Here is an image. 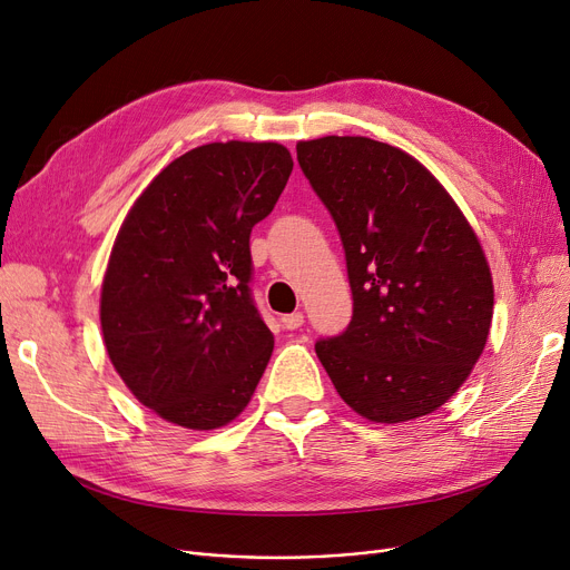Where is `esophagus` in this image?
I'll return each instance as SVG.
<instances>
[{"instance_id":"esophagus-1","label":"esophagus","mask_w":570,"mask_h":570,"mask_svg":"<svg viewBox=\"0 0 570 570\" xmlns=\"http://www.w3.org/2000/svg\"><path fill=\"white\" fill-rule=\"evenodd\" d=\"M282 323H284L286 331H297V327L305 323V316H303V312H293V314L282 316Z\"/></svg>"}]
</instances>
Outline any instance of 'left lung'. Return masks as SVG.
Returning <instances> with one entry per match:
<instances>
[{
    "instance_id": "8db88e82",
    "label": "left lung",
    "mask_w": 570,
    "mask_h": 570,
    "mask_svg": "<svg viewBox=\"0 0 570 570\" xmlns=\"http://www.w3.org/2000/svg\"><path fill=\"white\" fill-rule=\"evenodd\" d=\"M340 230L353 316L316 355L340 397L372 423H404L451 400L481 357L494 288L483 247L439 179L365 136L295 145Z\"/></svg>"
}]
</instances>
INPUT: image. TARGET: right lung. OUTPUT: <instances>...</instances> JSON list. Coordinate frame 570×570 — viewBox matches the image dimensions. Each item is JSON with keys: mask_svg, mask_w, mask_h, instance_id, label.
<instances>
[{"mask_svg": "<svg viewBox=\"0 0 570 570\" xmlns=\"http://www.w3.org/2000/svg\"><path fill=\"white\" fill-rule=\"evenodd\" d=\"M291 170L279 142L194 147L147 185L117 233L104 344L136 400L173 425H228L267 367L275 337L252 297L249 235Z\"/></svg>", "mask_w": 570, "mask_h": 570, "instance_id": "1", "label": "right lung"}]
</instances>
